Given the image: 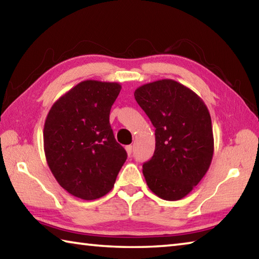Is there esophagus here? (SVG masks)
<instances>
[{"mask_svg":"<svg viewBox=\"0 0 259 259\" xmlns=\"http://www.w3.org/2000/svg\"><path fill=\"white\" fill-rule=\"evenodd\" d=\"M125 151H126V153H128V155L131 156V154H133V146L128 145V146L125 147Z\"/></svg>","mask_w":259,"mask_h":259,"instance_id":"1","label":"esophagus"}]
</instances>
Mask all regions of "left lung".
<instances>
[{
	"label": "left lung",
	"instance_id": "obj_1",
	"mask_svg": "<svg viewBox=\"0 0 259 259\" xmlns=\"http://www.w3.org/2000/svg\"><path fill=\"white\" fill-rule=\"evenodd\" d=\"M135 99L155 128V151L143 164L147 186L159 198L181 200L208 171L213 155L211 117L194 91L164 78L139 87Z\"/></svg>",
	"mask_w": 259,
	"mask_h": 259
}]
</instances>
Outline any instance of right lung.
Listing matches in <instances>:
<instances>
[{
	"label": "right lung",
	"mask_w": 259,
	"mask_h": 259,
	"mask_svg": "<svg viewBox=\"0 0 259 259\" xmlns=\"http://www.w3.org/2000/svg\"><path fill=\"white\" fill-rule=\"evenodd\" d=\"M120 91L116 82L82 81L48 113L43 129L48 165L59 185L78 199L107 194L126 160L109 124Z\"/></svg>",
	"instance_id": "obj_1"
}]
</instances>
